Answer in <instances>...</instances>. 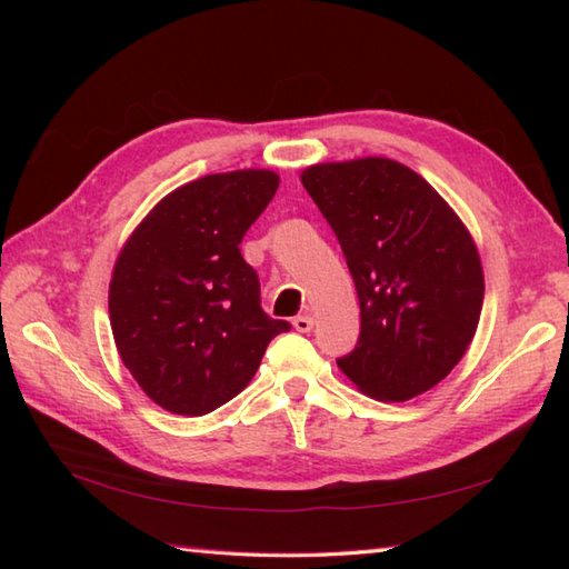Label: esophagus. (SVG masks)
Masks as SVG:
<instances>
[{"label":"esophagus","instance_id":"obj_1","mask_svg":"<svg viewBox=\"0 0 569 569\" xmlns=\"http://www.w3.org/2000/svg\"><path fill=\"white\" fill-rule=\"evenodd\" d=\"M293 328L298 330V332H310L312 330V318L308 316H298V318H293Z\"/></svg>","mask_w":569,"mask_h":569}]
</instances>
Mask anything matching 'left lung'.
<instances>
[{"label": "left lung", "instance_id": "1", "mask_svg": "<svg viewBox=\"0 0 569 569\" xmlns=\"http://www.w3.org/2000/svg\"><path fill=\"white\" fill-rule=\"evenodd\" d=\"M300 180L340 241L359 296V340L337 367L379 401L426 393L477 332L485 273L475 241L403 163H318Z\"/></svg>", "mask_w": 569, "mask_h": 569}]
</instances>
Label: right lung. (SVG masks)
Listing matches in <instances>:
<instances>
[{
	"label": "right lung",
	"mask_w": 569,
	"mask_h": 569,
	"mask_svg": "<svg viewBox=\"0 0 569 569\" xmlns=\"http://www.w3.org/2000/svg\"><path fill=\"white\" fill-rule=\"evenodd\" d=\"M278 190L271 171L192 180L149 212L119 253L110 320L124 367L153 403L178 416L224 406L291 322L261 308L241 239Z\"/></svg>",
	"instance_id": "right-lung-1"
}]
</instances>
